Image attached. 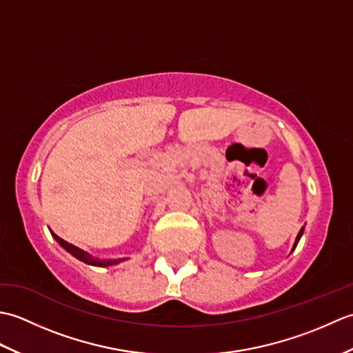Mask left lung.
<instances>
[{"label": "left lung", "mask_w": 353, "mask_h": 353, "mask_svg": "<svg viewBox=\"0 0 353 353\" xmlns=\"http://www.w3.org/2000/svg\"><path fill=\"white\" fill-rule=\"evenodd\" d=\"M303 230H305V228H302L301 230H299V234H297V236H296V241H294V244H292V250H291V252H294V249L297 247L299 241H301V238H302V235H303Z\"/></svg>", "instance_id": "8db88e82"}]
</instances>
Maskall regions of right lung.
Returning a JSON list of instances; mask_svg holds the SVG:
<instances>
[{"label":"right lung","instance_id":"right-lung-1","mask_svg":"<svg viewBox=\"0 0 353 353\" xmlns=\"http://www.w3.org/2000/svg\"><path fill=\"white\" fill-rule=\"evenodd\" d=\"M50 232H51L52 238H54L56 241H57L59 244H61L66 252L71 253L74 258H77L79 261L85 262V264H88V265H95V267H110V265H117V264H119V262L125 261L124 258H121V259H99V258H94L91 253H88V252H85V250H81V249H79V247L70 244L68 241H65V239H62L61 236H57L52 230H50Z\"/></svg>","mask_w":353,"mask_h":353}]
</instances>
